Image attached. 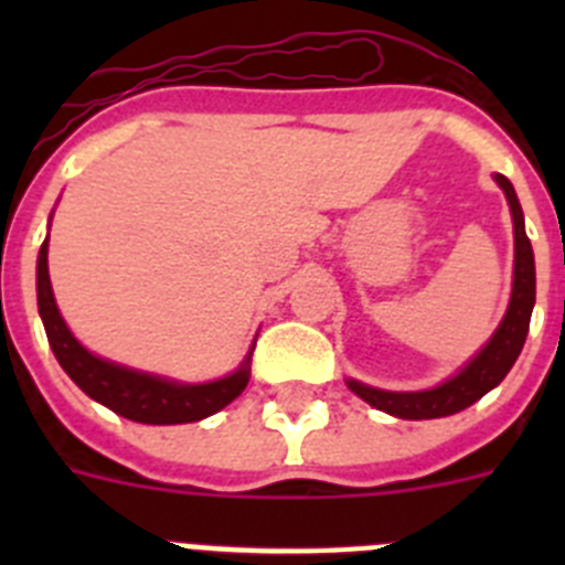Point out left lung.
<instances>
[{"instance_id":"8db88e82","label":"left lung","mask_w":565,"mask_h":565,"mask_svg":"<svg viewBox=\"0 0 565 565\" xmlns=\"http://www.w3.org/2000/svg\"><path fill=\"white\" fill-rule=\"evenodd\" d=\"M495 181L507 194L512 226H515V279H512V297H509L503 322L456 376L433 387V391L393 393L348 379V387L376 411L391 413L396 418H413V422L452 416L469 404H476L483 393L498 387L503 376L512 371L515 359L521 356L529 333V319H532V308H535V254H532V243H529L526 228H523V209L518 203L515 189L503 174H495Z\"/></svg>"}]
</instances>
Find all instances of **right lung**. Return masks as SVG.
Instances as JSON below:
<instances>
[{
	"mask_svg": "<svg viewBox=\"0 0 565 565\" xmlns=\"http://www.w3.org/2000/svg\"><path fill=\"white\" fill-rule=\"evenodd\" d=\"M36 297L39 313H42L47 342L56 353L58 364L64 367L73 382L96 398L98 404L109 407L118 416L129 422L141 424H189L201 422L212 413L223 411L228 402L246 391L248 376H252V351L243 359L237 371L228 373L226 379L206 384H181L169 382V379L152 376V373L129 371L121 364L98 359L78 342L70 328L64 326L62 313L53 299L47 274V239L39 248V266H36Z\"/></svg>",
	"mask_w": 565,
	"mask_h": 565,
	"instance_id": "1",
	"label": "right lung"
}]
</instances>
